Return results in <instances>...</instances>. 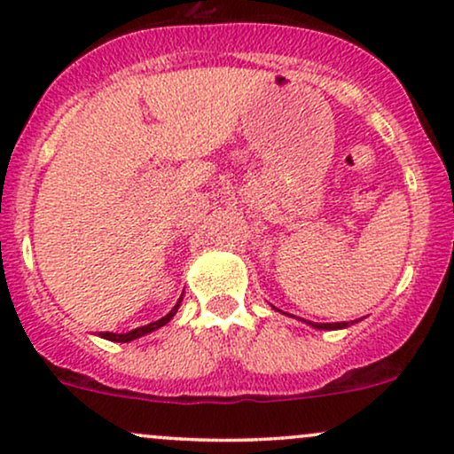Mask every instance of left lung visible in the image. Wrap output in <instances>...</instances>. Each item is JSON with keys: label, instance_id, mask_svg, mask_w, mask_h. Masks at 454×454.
I'll use <instances>...</instances> for the list:
<instances>
[{"label": "left lung", "instance_id": "8db88e82", "mask_svg": "<svg viewBox=\"0 0 454 454\" xmlns=\"http://www.w3.org/2000/svg\"><path fill=\"white\" fill-rule=\"evenodd\" d=\"M314 328H325V331H335V328H346L348 322H335V325H316V322H307Z\"/></svg>", "mask_w": 454, "mask_h": 454}]
</instances>
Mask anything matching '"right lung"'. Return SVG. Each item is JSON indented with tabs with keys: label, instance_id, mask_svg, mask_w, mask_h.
<instances>
[{
	"label": "right lung",
	"instance_id": "1",
	"mask_svg": "<svg viewBox=\"0 0 454 454\" xmlns=\"http://www.w3.org/2000/svg\"><path fill=\"white\" fill-rule=\"evenodd\" d=\"M179 305H181V299L176 301V305L173 307V309L168 311V314H166L164 317H160V320L151 322V325L138 326V328H134V331H129V333H100V335L104 337V340H108V341H121V343H128V341H132V340H138V337L147 335V333L158 331L160 326L168 325V322L173 320V316L176 314V309H179Z\"/></svg>",
	"mask_w": 454,
	"mask_h": 454
}]
</instances>
